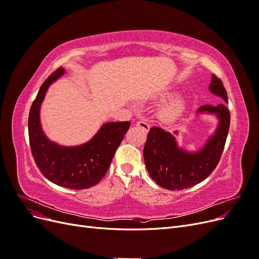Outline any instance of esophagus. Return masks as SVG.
Segmentation results:
<instances>
[{
    "label": "esophagus",
    "instance_id": "obj_1",
    "mask_svg": "<svg viewBox=\"0 0 259 259\" xmlns=\"http://www.w3.org/2000/svg\"><path fill=\"white\" fill-rule=\"evenodd\" d=\"M136 126L143 128L145 132H148L149 128H150V127H149V124L147 122H145V121H138L136 123Z\"/></svg>",
    "mask_w": 259,
    "mask_h": 259
}]
</instances>
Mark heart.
<instances>
[{"label":"heart","instance_id":"b5f03b06","mask_svg":"<svg viewBox=\"0 0 259 259\" xmlns=\"http://www.w3.org/2000/svg\"><path fill=\"white\" fill-rule=\"evenodd\" d=\"M183 109V101L179 98H175L173 100H170L168 104L165 105V107L163 108V110L161 112L162 117L165 120H174L179 115L180 111Z\"/></svg>","mask_w":259,"mask_h":259}]
</instances>
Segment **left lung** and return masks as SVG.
<instances>
[{
  "label": "left lung",
  "instance_id": "left-lung-1",
  "mask_svg": "<svg viewBox=\"0 0 259 259\" xmlns=\"http://www.w3.org/2000/svg\"><path fill=\"white\" fill-rule=\"evenodd\" d=\"M210 92L228 103L227 91L222 80L213 74ZM200 112L215 113L219 124L214 136L197 153H188L177 148L174 136L169 132L153 126L147 136L144 159L149 175L159 186L168 190H183L203 182L213 171L222 158L230 126V112L225 104L204 105Z\"/></svg>",
  "mask_w": 259,
  "mask_h": 259
}]
</instances>
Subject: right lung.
<instances>
[{
    "label": "right lung",
    "instance_id": "obj_1",
    "mask_svg": "<svg viewBox=\"0 0 259 259\" xmlns=\"http://www.w3.org/2000/svg\"><path fill=\"white\" fill-rule=\"evenodd\" d=\"M64 72L60 67L44 81L30 108L31 153L36 166L50 182L69 189H88L106 175L131 122L106 123L91 142L79 147H60L50 142L41 128L40 107L49 86Z\"/></svg>",
    "mask_w": 259,
    "mask_h": 259
}]
</instances>
